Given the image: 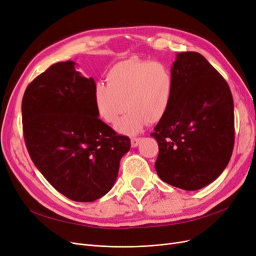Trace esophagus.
<instances>
[{
  "mask_svg": "<svg viewBox=\"0 0 256 256\" xmlns=\"http://www.w3.org/2000/svg\"><path fill=\"white\" fill-rule=\"evenodd\" d=\"M140 140H142V138H131V146H132V147H138V144L140 143Z\"/></svg>",
  "mask_w": 256,
  "mask_h": 256,
  "instance_id": "obj_1",
  "label": "esophagus"
}]
</instances>
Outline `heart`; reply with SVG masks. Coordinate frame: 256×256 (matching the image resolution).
Wrapping results in <instances>:
<instances>
[{
	"mask_svg": "<svg viewBox=\"0 0 256 256\" xmlns=\"http://www.w3.org/2000/svg\"><path fill=\"white\" fill-rule=\"evenodd\" d=\"M107 84L96 82L93 102L98 116L106 124H116L122 134L136 136L147 122H160L170 110L174 91L172 68L164 62L131 58L113 66Z\"/></svg>",
	"mask_w": 256,
	"mask_h": 256,
	"instance_id": "b5f03b06",
	"label": "heart"
}]
</instances>
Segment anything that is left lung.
Instances as JSON below:
<instances>
[{"label": "left lung", "mask_w": 256, "mask_h": 256, "mask_svg": "<svg viewBox=\"0 0 256 256\" xmlns=\"http://www.w3.org/2000/svg\"><path fill=\"white\" fill-rule=\"evenodd\" d=\"M170 110L150 134L158 145L160 179L184 190L215 181L234 146V104L224 77L196 52L177 54Z\"/></svg>", "instance_id": "1"}]
</instances>
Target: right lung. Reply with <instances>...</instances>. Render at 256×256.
<instances>
[{"mask_svg":"<svg viewBox=\"0 0 256 256\" xmlns=\"http://www.w3.org/2000/svg\"><path fill=\"white\" fill-rule=\"evenodd\" d=\"M76 66L52 64L26 88L23 132L34 164L52 186L71 200L92 202L113 188L131 144L98 118L94 79Z\"/></svg>","mask_w":256,"mask_h":256,"instance_id":"1","label":"right lung"}]
</instances>
